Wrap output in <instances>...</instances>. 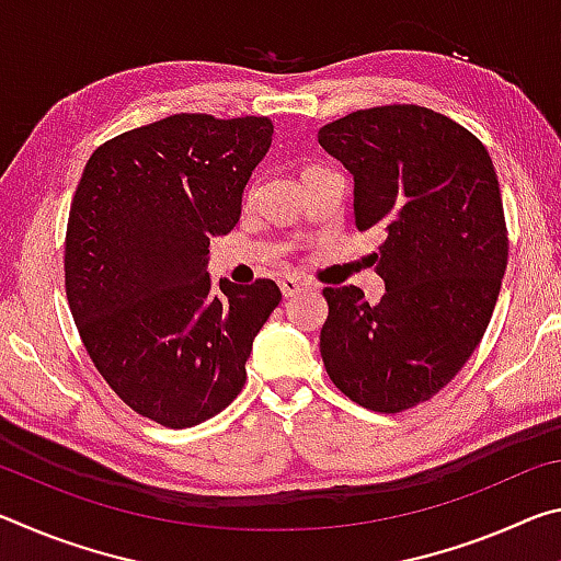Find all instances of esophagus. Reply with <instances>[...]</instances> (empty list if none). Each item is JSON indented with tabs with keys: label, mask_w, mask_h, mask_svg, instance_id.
I'll list each match as a JSON object with an SVG mask.
<instances>
[{
	"label": "esophagus",
	"mask_w": 561,
	"mask_h": 561,
	"mask_svg": "<svg viewBox=\"0 0 561 561\" xmlns=\"http://www.w3.org/2000/svg\"><path fill=\"white\" fill-rule=\"evenodd\" d=\"M279 289H282L284 297H294V294L309 289V284L297 279V277H282L279 279Z\"/></svg>",
	"instance_id": "1"
}]
</instances>
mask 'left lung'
Masks as SVG:
<instances>
[{
  "mask_svg": "<svg viewBox=\"0 0 561 561\" xmlns=\"http://www.w3.org/2000/svg\"><path fill=\"white\" fill-rule=\"evenodd\" d=\"M319 146L354 175L358 230L386 232L381 301L324 289L321 358L351 401L401 413L448 386L490 324L507 267L495 165L460 123L405 103L348 113Z\"/></svg>",
  "mask_w": 561,
  "mask_h": 561,
  "instance_id": "left-lung-1",
  "label": "left lung"
}]
</instances>
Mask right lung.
<instances>
[{"label": "right lung", "instance_id": "obj_1", "mask_svg": "<svg viewBox=\"0 0 561 561\" xmlns=\"http://www.w3.org/2000/svg\"><path fill=\"white\" fill-rule=\"evenodd\" d=\"M270 118L178 113L93 150L66 230V297L99 374L133 411L193 428L247 381L252 341L277 307L272 279L207 274L210 237L240 222L267 156Z\"/></svg>", "mask_w": 561, "mask_h": 561}]
</instances>
